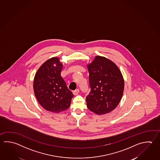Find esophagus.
<instances>
[{"label": "esophagus", "mask_w": 160, "mask_h": 160, "mask_svg": "<svg viewBox=\"0 0 160 160\" xmlns=\"http://www.w3.org/2000/svg\"><path fill=\"white\" fill-rule=\"evenodd\" d=\"M79 92H80V90L78 89H76L75 91H73V94L74 95H78Z\"/></svg>", "instance_id": "1"}]
</instances>
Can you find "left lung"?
I'll list each match as a JSON object with an SVG mask.
<instances>
[{
	"mask_svg": "<svg viewBox=\"0 0 160 160\" xmlns=\"http://www.w3.org/2000/svg\"><path fill=\"white\" fill-rule=\"evenodd\" d=\"M91 92L86 97L88 108L97 114L109 113L123 96L124 79L117 66L106 58L96 56L88 64Z\"/></svg>",
	"mask_w": 160,
	"mask_h": 160,
	"instance_id": "left-lung-1",
	"label": "left lung"
}]
</instances>
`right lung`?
Returning <instances> with one entry per match:
<instances>
[{"instance_id":"obj_1","label":"right lung","mask_w":160,"mask_h":160,"mask_svg":"<svg viewBox=\"0 0 160 160\" xmlns=\"http://www.w3.org/2000/svg\"><path fill=\"white\" fill-rule=\"evenodd\" d=\"M62 69L59 59L52 58L39 67L34 78V92L39 104L55 113L68 109L73 97L60 75Z\"/></svg>"}]
</instances>
